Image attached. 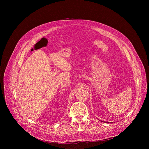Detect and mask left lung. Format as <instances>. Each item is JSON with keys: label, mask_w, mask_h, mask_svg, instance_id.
Returning <instances> with one entry per match:
<instances>
[{"label": "left lung", "mask_w": 149, "mask_h": 149, "mask_svg": "<svg viewBox=\"0 0 149 149\" xmlns=\"http://www.w3.org/2000/svg\"><path fill=\"white\" fill-rule=\"evenodd\" d=\"M102 122H104V121H102ZM104 123H105V122H104ZM107 123H109V122H107Z\"/></svg>", "instance_id": "obj_1"}]
</instances>
